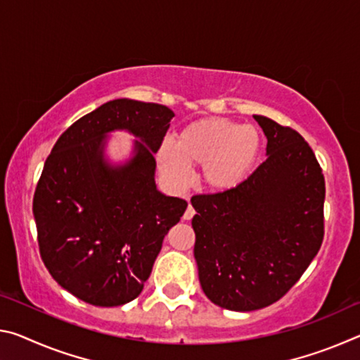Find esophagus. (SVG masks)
I'll list each match as a JSON object with an SVG mask.
<instances>
[{
    "instance_id": "34e87169",
    "label": "esophagus",
    "mask_w": 360,
    "mask_h": 360,
    "mask_svg": "<svg viewBox=\"0 0 360 360\" xmlns=\"http://www.w3.org/2000/svg\"><path fill=\"white\" fill-rule=\"evenodd\" d=\"M193 214H195V210L192 208V205L188 203V206H187V210H186V212H184V221H191V219L193 217Z\"/></svg>"
}]
</instances>
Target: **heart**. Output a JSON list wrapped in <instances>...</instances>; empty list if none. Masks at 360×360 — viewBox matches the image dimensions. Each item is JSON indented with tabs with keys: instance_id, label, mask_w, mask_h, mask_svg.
<instances>
[{
	"instance_id": "heart-1",
	"label": "heart",
	"mask_w": 360,
	"mask_h": 360,
	"mask_svg": "<svg viewBox=\"0 0 360 360\" xmlns=\"http://www.w3.org/2000/svg\"><path fill=\"white\" fill-rule=\"evenodd\" d=\"M260 148V133L255 127L206 117L184 127L176 143L165 139L158 146L157 163L174 188L188 186L191 167H203L205 186L214 192H229L248 178L257 163Z\"/></svg>"
}]
</instances>
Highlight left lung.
Returning a JSON list of instances; mask_svg holds the SVG:
<instances>
[{"mask_svg": "<svg viewBox=\"0 0 360 360\" xmlns=\"http://www.w3.org/2000/svg\"><path fill=\"white\" fill-rule=\"evenodd\" d=\"M266 160L229 192L195 195L193 255L205 295L231 311L278 302L324 238L326 182L300 133L254 115Z\"/></svg>", "mask_w": 360, "mask_h": 360, "instance_id": "1", "label": "left lung"}]
</instances>
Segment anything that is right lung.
<instances>
[{
    "label": "right lung",
    "mask_w": 360,
    "mask_h": 360,
    "mask_svg": "<svg viewBox=\"0 0 360 360\" xmlns=\"http://www.w3.org/2000/svg\"><path fill=\"white\" fill-rule=\"evenodd\" d=\"M172 109L129 98L108 101L66 130L47 157L33 214L41 259L52 278L95 307L141 294L168 230L187 202L157 191L154 154ZM115 129L137 139L125 164L105 157Z\"/></svg>",
    "instance_id": "obj_1"
}]
</instances>
